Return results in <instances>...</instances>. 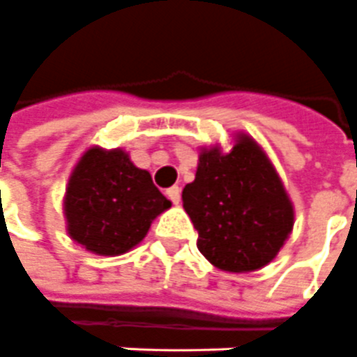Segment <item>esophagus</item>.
Here are the masks:
<instances>
[{
  "mask_svg": "<svg viewBox=\"0 0 357 357\" xmlns=\"http://www.w3.org/2000/svg\"><path fill=\"white\" fill-rule=\"evenodd\" d=\"M167 198L171 199L173 204H178V202H181V188H178V186H171V188L167 190Z\"/></svg>",
  "mask_w": 357,
  "mask_h": 357,
  "instance_id": "obj_1",
  "label": "esophagus"
}]
</instances>
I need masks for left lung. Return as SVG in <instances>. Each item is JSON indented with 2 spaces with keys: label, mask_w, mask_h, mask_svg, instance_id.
Listing matches in <instances>:
<instances>
[{
  "label": "left lung",
  "mask_w": 357,
  "mask_h": 357,
  "mask_svg": "<svg viewBox=\"0 0 357 357\" xmlns=\"http://www.w3.org/2000/svg\"><path fill=\"white\" fill-rule=\"evenodd\" d=\"M183 207L198 231V250L225 271L264 267L294 225V211L279 174L254 140L242 138L231 153L199 155Z\"/></svg>",
  "instance_id": "8db88e82"
}]
</instances>
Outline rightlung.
<instances>
[{
	"mask_svg": "<svg viewBox=\"0 0 357 357\" xmlns=\"http://www.w3.org/2000/svg\"><path fill=\"white\" fill-rule=\"evenodd\" d=\"M171 202L123 150L92 148L80 159L65 196L70 238L100 255L128 252Z\"/></svg>",
	"mask_w": 357,
	"mask_h": 357,
	"instance_id": "obj_1",
	"label": "right lung"
}]
</instances>
